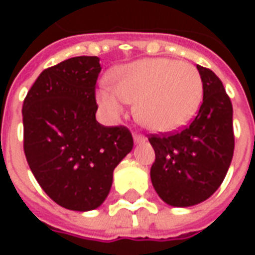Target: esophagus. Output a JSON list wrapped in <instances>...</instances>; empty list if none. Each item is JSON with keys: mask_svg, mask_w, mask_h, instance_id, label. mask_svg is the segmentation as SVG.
<instances>
[{"mask_svg": "<svg viewBox=\"0 0 255 255\" xmlns=\"http://www.w3.org/2000/svg\"><path fill=\"white\" fill-rule=\"evenodd\" d=\"M133 140H135V143H142L146 140L143 135H139V133H133Z\"/></svg>", "mask_w": 255, "mask_h": 255, "instance_id": "1", "label": "esophagus"}]
</instances>
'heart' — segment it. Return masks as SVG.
Returning a JSON list of instances; mask_svg holds the SVG:
<instances>
[{
	"instance_id": "1",
	"label": "heart",
	"mask_w": 255,
	"mask_h": 255,
	"mask_svg": "<svg viewBox=\"0 0 255 255\" xmlns=\"http://www.w3.org/2000/svg\"><path fill=\"white\" fill-rule=\"evenodd\" d=\"M112 86H102L97 98L113 119L136 103L139 123L154 132H172L186 126L202 101V79L194 65L168 58H146L116 68Z\"/></svg>"
}]
</instances>
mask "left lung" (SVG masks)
I'll return each instance as SVG.
<instances>
[{
    "label": "left lung",
    "mask_w": 255,
    "mask_h": 255,
    "mask_svg": "<svg viewBox=\"0 0 255 255\" xmlns=\"http://www.w3.org/2000/svg\"><path fill=\"white\" fill-rule=\"evenodd\" d=\"M197 68L203 86L197 116L179 131L149 136L155 153L151 183L164 202L179 208L213 195L224 180L235 149L232 102L223 82L212 69Z\"/></svg>",
    "instance_id": "obj_1"
}]
</instances>
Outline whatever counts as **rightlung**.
<instances>
[{"label": "right lung", "mask_w": 255, "mask_h": 255, "mask_svg": "<svg viewBox=\"0 0 255 255\" xmlns=\"http://www.w3.org/2000/svg\"><path fill=\"white\" fill-rule=\"evenodd\" d=\"M100 58L79 56L45 69L23 102L24 154L53 201L69 210L98 208L111 191L113 171L132 150L124 126L95 120Z\"/></svg>", "instance_id": "1"}]
</instances>
